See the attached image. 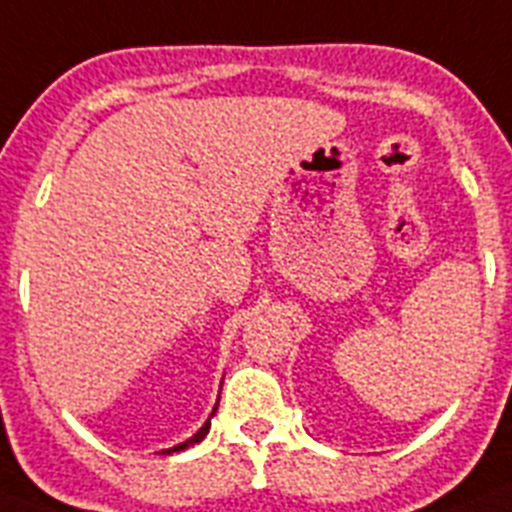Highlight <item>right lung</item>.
Returning a JSON list of instances; mask_svg holds the SVG:
<instances>
[{
    "label": "right lung",
    "mask_w": 512,
    "mask_h": 512,
    "mask_svg": "<svg viewBox=\"0 0 512 512\" xmlns=\"http://www.w3.org/2000/svg\"><path fill=\"white\" fill-rule=\"evenodd\" d=\"M216 415V407H213V412H211V417ZM211 417H208L206 422H203V428L198 430V433L193 435V438H188V441L185 443H177V446H172V448H167V451H162V453H175V451H182V448H188V446H193V443H201L203 438H206V433H208V428H211Z\"/></svg>",
    "instance_id": "add662e5"
}]
</instances>
